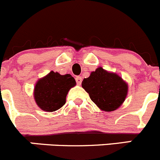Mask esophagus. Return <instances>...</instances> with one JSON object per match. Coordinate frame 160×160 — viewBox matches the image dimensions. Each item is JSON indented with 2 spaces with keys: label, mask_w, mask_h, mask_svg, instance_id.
Returning <instances> with one entry per match:
<instances>
[{
  "label": "esophagus",
  "mask_w": 160,
  "mask_h": 160,
  "mask_svg": "<svg viewBox=\"0 0 160 160\" xmlns=\"http://www.w3.org/2000/svg\"><path fill=\"white\" fill-rule=\"evenodd\" d=\"M75 80H76V82L78 85H81V83H82V78L81 76H77L76 78H75Z\"/></svg>",
  "instance_id": "obj_1"
}]
</instances>
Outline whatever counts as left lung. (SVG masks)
Listing matches in <instances>:
<instances>
[{"mask_svg": "<svg viewBox=\"0 0 160 160\" xmlns=\"http://www.w3.org/2000/svg\"><path fill=\"white\" fill-rule=\"evenodd\" d=\"M82 86L90 99L100 110L107 112L117 110L124 102L128 91V84L116 73L99 67L84 78Z\"/></svg>", "mask_w": 160, "mask_h": 160, "instance_id": "obj_1", "label": "left lung"}]
</instances>
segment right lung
Wrapping results in <instances>:
<instances>
[{
	"instance_id": "add662e5",
	"label": "right lung",
	"mask_w": 160,
	"mask_h": 160,
	"mask_svg": "<svg viewBox=\"0 0 160 160\" xmlns=\"http://www.w3.org/2000/svg\"><path fill=\"white\" fill-rule=\"evenodd\" d=\"M76 85L75 78L69 74L61 75L50 72L39 78L34 88V99L41 110L53 112L65 104L69 90Z\"/></svg>"
}]
</instances>
